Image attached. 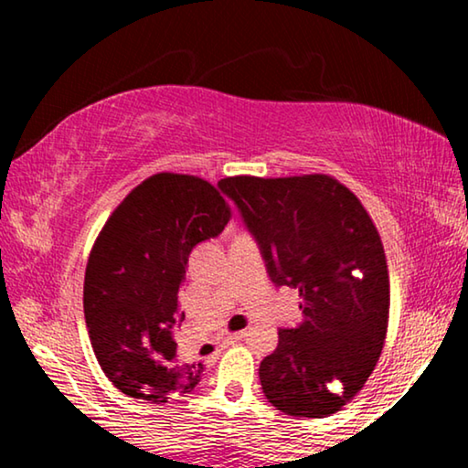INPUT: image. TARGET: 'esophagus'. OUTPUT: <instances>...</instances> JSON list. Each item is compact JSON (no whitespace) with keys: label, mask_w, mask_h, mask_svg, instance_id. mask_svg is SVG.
Instances as JSON below:
<instances>
[{"label":"esophagus","mask_w":468,"mask_h":468,"mask_svg":"<svg viewBox=\"0 0 468 468\" xmlns=\"http://www.w3.org/2000/svg\"><path fill=\"white\" fill-rule=\"evenodd\" d=\"M245 336H248V330H239V332H233V335H229L227 338H225V346H229V345H235V343H239V340H243Z\"/></svg>","instance_id":"obj_1"}]
</instances>
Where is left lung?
<instances>
[{
  "instance_id": "obj_1",
  "label": "left lung",
  "mask_w": 468,
  "mask_h": 468,
  "mask_svg": "<svg viewBox=\"0 0 468 468\" xmlns=\"http://www.w3.org/2000/svg\"><path fill=\"white\" fill-rule=\"evenodd\" d=\"M218 186L260 243L272 282L297 289L305 315L260 363L264 396L291 417L336 413L366 386L388 330L390 279L374 220L324 173L235 176Z\"/></svg>"
}]
</instances>
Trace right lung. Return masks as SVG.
Segmentation results:
<instances>
[{"label":"right lung","instance_id":"1","mask_svg":"<svg viewBox=\"0 0 468 468\" xmlns=\"http://www.w3.org/2000/svg\"><path fill=\"white\" fill-rule=\"evenodd\" d=\"M231 206L202 177L156 173L111 212L84 274V318L117 390L154 405L192 392L202 363L177 359L179 287L196 243L223 231Z\"/></svg>","mask_w":468,"mask_h":468}]
</instances>
